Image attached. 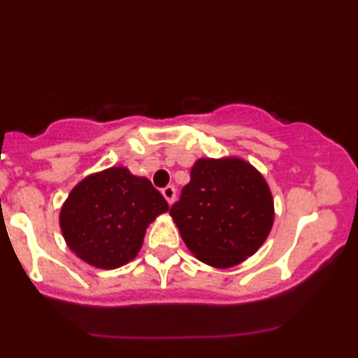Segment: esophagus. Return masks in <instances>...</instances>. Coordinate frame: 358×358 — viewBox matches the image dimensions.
Returning a JSON list of instances; mask_svg holds the SVG:
<instances>
[{
    "instance_id": "34e87169",
    "label": "esophagus",
    "mask_w": 358,
    "mask_h": 358,
    "mask_svg": "<svg viewBox=\"0 0 358 358\" xmlns=\"http://www.w3.org/2000/svg\"><path fill=\"white\" fill-rule=\"evenodd\" d=\"M162 193H163V196H165V200L168 203H173L175 202V195H176V192H175V187H171V185H168V187H165L162 190Z\"/></svg>"
}]
</instances>
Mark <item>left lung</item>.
<instances>
[{
    "mask_svg": "<svg viewBox=\"0 0 358 358\" xmlns=\"http://www.w3.org/2000/svg\"><path fill=\"white\" fill-rule=\"evenodd\" d=\"M170 215L199 261L241 264L268 239L274 202L264 176L241 158H200Z\"/></svg>",
    "mask_w": 358,
    "mask_h": 358,
    "instance_id": "left-lung-1",
    "label": "left lung"
}]
</instances>
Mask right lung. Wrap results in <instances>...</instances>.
<instances>
[{"mask_svg":"<svg viewBox=\"0 0 358 358\" xmlns=\"http://www.w3.org/2000/svg\"><path fill=\"white\" fill-rule=\"evenodd\" d=\"M166 210L150 180L113 166L73 187L60 210V229L77 257L94 268L116 269L138 256L148 225Z\"/></svg>","mask_w":358,"mask_h":358,"instance_id":"add662e5","label":"right lung"}]
</instances>
